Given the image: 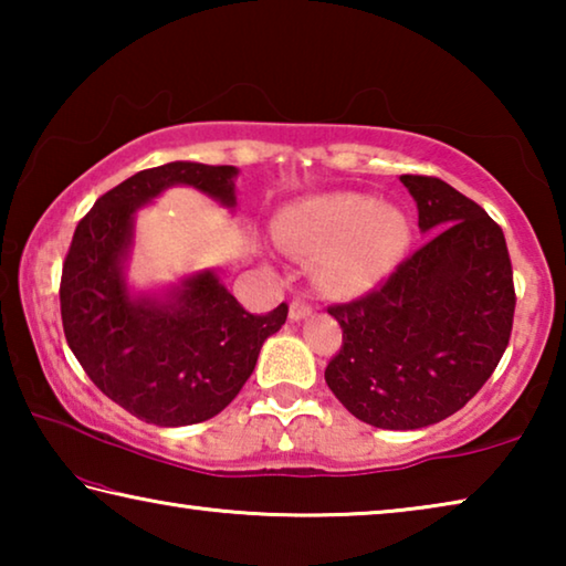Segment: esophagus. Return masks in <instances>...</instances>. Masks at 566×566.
<instances>
[{"mask_svg": "<svg viewBox=\"0 0 566 566\" xmlns=\"http://www.w3.org/2000/svg\"><path fill=\"white\" fill-rule=\"evenodd\" d=\"M310 312H312V306L306 304L304 300H292V304H290V319H294V322L296 319H304Z\"/></svg>", "mask_w": 566, "mask_h": 566, "instance_id": "34e87169", "label": "esophagus"}]
</instances>
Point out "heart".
Segmentation results:
<instances>
[{
    "label": "heart",
    "mask_w": 566,
    "mask_h": 566,
    "mask_svg": "<svg viewBox=\"0 0 566 566\" xmlns=\"http://www.w3.org/2000/svg\"><path fill=\"white\" fill-rule=\"evenodd\" d=\"M274 237L290 254L314 256L324 286L352 294L369 290L399 262L409 224L397 207L342 191L286 209Z\"/></svg>",
    "instance_id": "1"
}]
</instances>
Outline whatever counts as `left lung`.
Listing matches in <instances>:
<instances>
[{
    "label": "left lung",
    "instance_id": "obj_1",
    "mask_svg": "<svg viewBox=\"0 0 566 566\" xmlns=\"http://www.w3.org/2000/svg\"><path fill=\"white\" fill-rule=\"evenodd\" d=\"M434 232L385 282L327 312L342 347L324 369L354 417L379 429L437 424L472 399L500 364L514 322L504 232L437 177L401 175Z\"/></svg>",
    "mask_w": 566,
    "mask_h": 566
}]
</instances>
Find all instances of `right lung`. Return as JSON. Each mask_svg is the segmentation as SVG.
Wrapping results in <instances>:
<instances>
[{"label":"right lung","mask_w":566,"mask_h":566,"mask_svg":"<svg viewBox=\"0 0 566 566\" xmlns=\"http://www.w3.org/2000/svg\"><path fill=\"white\" fill-rule=\"evenodd\" d=\"M234 167L199 161L137 171L102 195L74 229L60 284L66 344L102 395L147 424L185 427L219 415L290 312L282 302L249 314L209 270L169 290L167 300L134 296L124 282L139 207L175 185L234 207Z\"/></svg>","instance_id":"1"}]
</instances>
